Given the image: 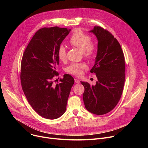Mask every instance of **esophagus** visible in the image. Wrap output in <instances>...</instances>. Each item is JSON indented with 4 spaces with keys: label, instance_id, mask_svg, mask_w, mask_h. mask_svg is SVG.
<instances>
[{
    "label": "esophagus",
    "instance_id": "obj_1",
    "mask_svg": "<svg viewBox=\"0 0 148 148\" xmlns=\"http://www.w3.org/2000/svg\"><path fill=\"white\" fill-rule=\"evenodd\" d=\"M74 81H75V82L76 83H78V84L79 83V81L77 78H75V79H74Z\"/></svg>",
    "mask_w": 148,
    "mask_h": 148
}]
</instances>
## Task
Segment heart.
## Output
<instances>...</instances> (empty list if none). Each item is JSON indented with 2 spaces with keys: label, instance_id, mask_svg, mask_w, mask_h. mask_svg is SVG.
Returning a JSON list of instances; mask_svg holds the SVG:
<instances>
[{
  "label": "heart",
  "instance_id": "b5f03b06",
  "mask_svg": "<svg viewBox=\"0 0 148 148\" xmlns=\"http://www.w3.org/2000/svg\"><path fill=\"white\" fill-rule=\"evenodd\" d=\"M69 42L72 46L82 50L84 56L87 58H92L96 54L97 47L91 41L90 36L79 29H77L73 32ZM58 57L61 61L66 60L67 51L64 45H61L59 47ZM86 68L87 65L84 63H73L66 69V71L75 76H79L82 74L83 70Z\"/></svg>",
  "mask_w": 148,
  "mask_h": 148
}]
</instances>
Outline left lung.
<instances>
[{
    "mask_svg": "<svg viewBox=\"0 0 148 148\" xmlns=\"http://www.w3.org/2000/svg\"><path fill=\"white\" fill-rule=\"evenodd\" d=\"M89 32L98 40L95 64L90 71L98 81L95 86L81 81L85 88L83 101L89 112L100 115L112 111L121 98L125 82V58L119 42L108 31L95 26Z\"/></svg>",
    "mask_w": 148,
    "mask_h": 148,
    "instance_id": "left-lung-1",
    "label": "left lung"
}]
</instances>
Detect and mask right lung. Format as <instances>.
Segmentation results:
<instances>
[{
    "label": "right lung",
    "instance_id": "1",
    "mask_svg": "<svg viewBox=\"0 0 148 148\" xmlns=\"http://www.w3.org/2000/svg\"><path fill=\"white\" fill-rule=\"evenodd\" d=\"M70 31L57 26L38 30L23 55L20 73L23 91L33 110L46 119H55L64 114L74 82L68 74L56 85L53 82L59 64L58 48Z\"/></svg>",
    "mask_w": 148,
    "mask_h": 148
}]
</instances>
